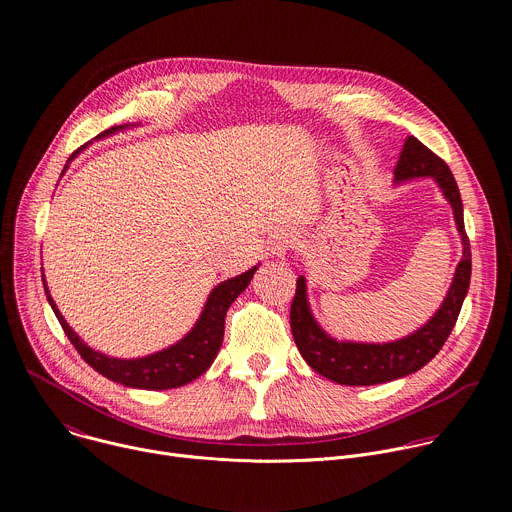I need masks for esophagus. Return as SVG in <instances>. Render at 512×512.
Segmentation results:
<instances>
[{"label": "esophagus", "instance_id": "1", "mask_svg": "<svg viewBox=\"0 0 512 512\" xmlns=\"http://www.w3.org/2000/svg\"><path fill=\"white\" fill-rule=\"evenodd\" d=\"M291 247V241L287 237H275V241L271 243V253L277 257H283Z\"/></svg>", "mask_w": 512, "mask_h": 512}]
</instances>
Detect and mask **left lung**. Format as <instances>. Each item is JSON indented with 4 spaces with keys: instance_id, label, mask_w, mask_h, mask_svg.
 Listing matches in <instances>:
<instances>
[{
    "instance_id": "left-lung-1",
    "label": "left lung",
    "mask_w": 512,
    "mask_h": 512,
    "mask_svg": "<svg viewBox=\"0 0 512 512\" xmlns=\"http://www.w3.org/2000/svg\"><path fill=\"white\" fill-rule=\"evenodd\" d=\"M413 178H433L442 188L446 200L452 204L458 233L462 237V261L456 267L454 281L448 289V296L429 322H425L413 334L385 344H364V342H338L328 336L314 320L306 294V279L300 275L296 283V296L289 310L291 334L298 344L300 354L310 367L322 377L350 387H367L389 383L421 367L442 350L444 342L452 334L460 316L464 298L470 287L472 253L470 241L464 229V206L458 184L448 164L437 158L429 148L409 135L395 166V182H407Z\"/></svg>"
}]
</instances>
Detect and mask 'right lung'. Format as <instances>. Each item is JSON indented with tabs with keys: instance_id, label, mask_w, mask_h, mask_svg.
Segmentation results:
<instances>
[{
	"instance_id": "1",
	"label": "right lung",
	"mask_w": 512,
	"mask_h": 512,
	"mask_svg": "<svg viewBox=\"0 0 512 512\" xmlns=\"http://www.w3.org/2000/svg\"><path fill=\"white\" fill-rule=\"evenodd\" d=\"M127 125H117L111 127L103 133L97 135V139L107 137L115 131L125 129ZM79 154V150L68 158V162ZM68 168V166H64ZM257 271V265L251 267L249 271L231 277L223 283H218L204 304V310L194 324V328L176 344H172L166 350H160L156 354H148L143 358H113L103 352L93 350L89 344L77 336V332H72V328L66 324L62 314L58 312L50 291L44 281V291L46 298L64 330L68 336L70 344L79 350L85 362H89V367H93L97 373L107 377L109 381L121 383L125 387H135V389H150V391H162V389H176L186 383H192L200 375L208 371L210 364L214 362L218 350H221L223 336H225V318L229 306L241 296V291L251 283L253 275Z\"/></svg>"
}]
</instances>
